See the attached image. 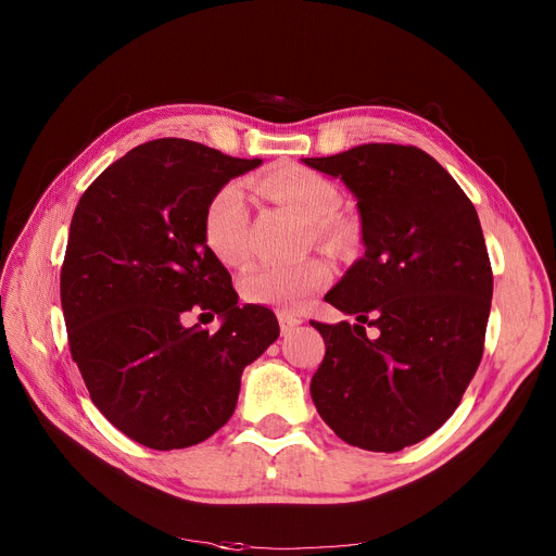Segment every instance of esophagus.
<instances>
[{
  "instance_id": "obj_1",
  "label": "esophagus",
  "mask_w": 556,
  "mask_h": 556,
  "mask_svg": "<svg viewBox=\"0 0 556 556\" xmlns=\"http://www.w3.org/2000/svg\"><path fill=\"white\" fill-rule=\"evenodd\" d=\"M279 325H281V336L288 338V336L295 333V329L302 325V319L288 315V313H279Z\"/></svg>"
}]
</instances>
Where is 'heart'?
I'll return each instance as SVG.
<instances>
[{
	"label": "heart",
	"instance_id": "b5f03b06",
	"mask_svg": "<svg viewBox=\"0 0 556 556\" xmlns=\"http://www.w3.org/2000/svg\"><path fill=\"white\" fill-rule=\"evenodd\" d=\"M256 189L273 202L286 204L308 220L311 237L325 245H346L356 237L354 220L336 212L338 189L313 168L300 164H275L256 180ZM248 202L241 185L220 187L204 204L202 233L210 252L225 263L239 266L245 261ZM333 279V266L325 256H306L293 263H266L241 279L243 298L250 304L275 306L283 313H300L306 302L325 290Z\"/></svg>",
	"mask_w": 556,
	"mask_h": 556
}]
</instances>
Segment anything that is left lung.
Returning a JSON list of instances; mask_svg holds the SVG:
<instances>
[{"label": "left lung", "instance_id": "obj_1", "mask_svg": "<svg viewBox=\"0 0 556 556\" xmlns=\"http://www.w3.org/2000/svg\"><path fill=\"white\" fill-rule=\"evenodd\" d=\"M304 162L354 191L365 243L325 298L358 325L311 323L327 344L311 396L340 440L394 453L444 426L482 361L493 273L478 212L417 146Z\"/></svg>", "mask_w": 556, "mask_h": 556}]
</instances>
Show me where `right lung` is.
<instances>
[{
    "label": "right lung",
    "mask_w": 556,
    "mask_h": 556,
    "mask_svg": "<svg viewBox=\"0 0 556 556\" xmlns=\"http://www.w3.org/2000/svg\"><path fill=\"white\" fill-rule=\"evenodd\" d=\"M258 164L153 139L78 200L61 270L70 352L101 415L141 446L212 437L233 415L243 369L279 338L270 308L239 306L202 233L204 204ZM198 307L224 317L216 334L184 327Z\"/></svg>",
    "instance_id": "add662e5"
}]
</instances>
